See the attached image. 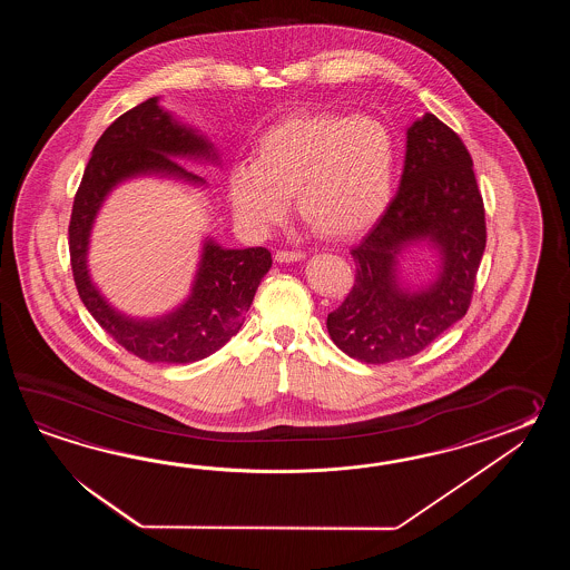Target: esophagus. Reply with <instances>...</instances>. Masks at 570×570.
I'll return each instance as SVG.
<instances>
[{
    "instance_id": "esophagus-1",
    "label": "esophagus",
    "mask_w": 570,
    "mask_h": 570,
    "mask_svg": "<svg viewBox=\"0 0 570 570\" xmlns=\"http://www.w3.org/2000/svg\"><path fill=\"white\" fill-rule=\"evenodd\" d=\"M303 258H305V253H302V250H279L275 255L277 263H297V261H303Z\"/></svg>"
}]
</instances>
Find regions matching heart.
Returning <instances> with one entry per match:
<instances>
[{"instance_id": "b5f03b06", "label": "heart", "mask_w": 570, "mask_h": 570, "mask_svg": "<svg viewBox=\"0 0 570 570\" xmlns=\"http://www.w3.org/2000/svg\"><path fill=\"white\" fill-rule=\"evenodd\" d=\"M395 179V140L383 121L327 111L297 114L256 140L255 163L228 173L234 218L253 236H267L289 214L317 234L348 240L385 214Z\"/></svg>"}]
</instances>
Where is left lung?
Listing matches in <instances>:
<instances>
[{"label": "left lung", "instance_id": "8db88e82", "mask_svg": "<svg viewBox=\"0 0 570 570\" xmlns=\"http://www.w3.org/2000/svg\"><path fill=\"white\" fill-rule=\"evenodd\" d=\"M428 239L441 255L439 277L405 291L396 256ZM487 244L483 197L461 136L434 114L407 128L400 191L352 248L354 287L327 314L330 338L361 363L383 364L424 351L464 317Z\"/></svg>", "mask_w": 570, "mask_h": 570}]
</instances>
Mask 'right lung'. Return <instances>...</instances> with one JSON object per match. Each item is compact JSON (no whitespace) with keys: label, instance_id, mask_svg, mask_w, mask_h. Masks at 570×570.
<instances>
[{"label":"right lung","instance_id":"1","mask_svg":"<svg viewBox=\"0 0 570 570\" xmlns=\"http://www.w3.org/2000/svg\"><path fill=\"white\" fill-rule=\"evenodd\" d=\"M175 158L218 160V155L202 134L160 108L158 97L128 109L94 146L69 224L71 267L81 302L111 338L146 363H195L219 351L243 327L256 289L273 265L263 246L234 250L207 238L191 295L177 309L153 320H136L116 312L104 299L87 268L89 236L99 207L118 183L140 175L206 183L183 169Z\"/></svg>","mask_w":570,"mask_h":570}]
</instances>
